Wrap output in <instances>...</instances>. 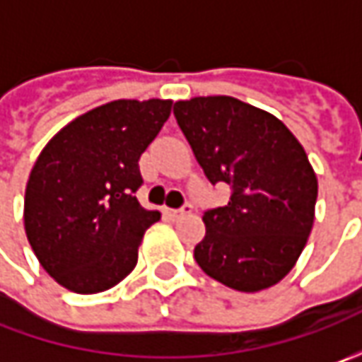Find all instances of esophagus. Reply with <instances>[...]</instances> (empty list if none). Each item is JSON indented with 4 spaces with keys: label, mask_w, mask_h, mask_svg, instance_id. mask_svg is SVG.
Listing matches in <instances>:
<instances>
[{
    "label": "esophagus",
    "mask_w": 362,
    "mask_h": 362,
    "mask_svg": "<svg viewBox=\"0 0 362 362\" xmlns=\"http://www.w3.org/2000/svg\"><path fill=\"white\" fill-rule=\"evenodd\" d=\"M191 209H193V205H191V203H185V205H183V207H179V209H169V207H165V209H163V214H165V216H169L171 219H177V217L185 216V214H191Z\"/></svg>",
    "instance_id": "esophagus-1"
}]
</instances>
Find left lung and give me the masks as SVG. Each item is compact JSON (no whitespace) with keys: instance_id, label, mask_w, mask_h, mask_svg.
<instances>
[{"instance_id":"8db88e82","label":"left lung","mask_w":362,"mask_h":362,"mask_svg":"<svg viewBox=\"0 0 362 362\" xmlns=\"http://www.w3.org/2000/svg\"><path fill=\"white\" fill-rule=\"evenodd\" d=\"M205 177L228 183V205L203 214L195 262L240 292L278 284L313 231L318 181L304 146L274 115L233 96H197L173 106Z\"/></svg>"}]
</instances>
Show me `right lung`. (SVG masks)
I'll return each mask as SVG.
<instances>
[{
  "label": "right lung",
  "instance_id": "obj_1",
  "mask_svg": "<svg viewBox=\"0 0 362 362\" xmlns=\"http://www.w3.org/2000/svg\"><path fill=\"white\" fill-rule=\"evenodd\" d=\"M173 100H112L56 132L25 185L23 226L42 268L76 294L117 286L136 266L159 211L136 199L139 159Z\"/></svg>",
  "mask_w": 362,
  "mask_h": 362
}]
</instances>
